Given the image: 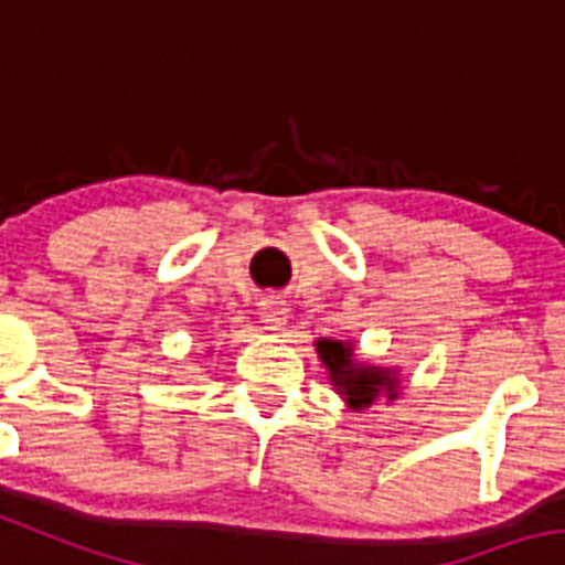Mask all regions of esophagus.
I'll return each mask as SVG.
<instances>
[{
	"label": "esophagus",
	"mask_w": 565,
	"mask_h": 565,
	"mask_svg": "<svg viewBox=\"0 0 565 565\" xmlns=\"http://www.w3.org/2000/svg\"><path fill=\"white\" fill-rule=\"evenodd\" d=\"M260 322L266 330H282L288 324V305L282 297H266L260 302Z\"/></svg>",
	"instance_id": "esophagus-1"
}]
</instances>
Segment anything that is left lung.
<instances>
[{"instance_id":"8db88e82","label":"left lung","mask_w":565,"mask_h":565,"mask_svg":"<svg viewBox=\"0 0 565 565\" xmlns=\"http://www.w3.org/2000/svg\"><path fill=\"white\" fill-rule=\"evenodd\" d=\"M317 350L324 370H328L330 375V384H333L335 392L344 397L347 406L355 408V412L372 406V401L381 395H386L390 401L397 397V386H401L397 370L361 364V361L355 359V350L350 341L319 339Z\"/></svg>"}]
</instances>
